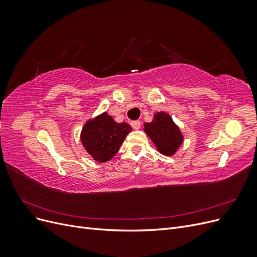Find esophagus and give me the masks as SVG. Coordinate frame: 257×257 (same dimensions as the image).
Returning <instances> with one entry per match:
<instances>
[{
  "mask_svg": "<svg viewBox=\"0 0 257 257\" xmlns=\"http://www.w3.org/2000/svg\"><path fill=\"white\" fill-rule=\"evenodd\" d=\"M131 125H132V127H133L134 130H138L139 127H141L142 123H141V121H138V120H136V121H132V122H131Z\"/></svg>",
  "mask_w": 257,
  "mask_h": 257,
  "instance_id": "obj_1",
  "label": "esophagus"
}]
</instances>
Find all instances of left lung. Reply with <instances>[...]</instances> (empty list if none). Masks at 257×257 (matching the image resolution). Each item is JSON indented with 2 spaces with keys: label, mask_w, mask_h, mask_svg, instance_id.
Listing matches in <instances>:
<instances>
[{
  "label": "left lung",
  "mask_w": 257,
  "mask_h": 257,
  "mask_svg": "<svg viewBox=\"0 0 257 257\" xmlns=\"http://www.w3.org/2000/svg\"><path fill=\"white\" fill-rule=\"evenodd\" d=\"M145 132L164 155H173L183 142L180 130L166 112H158L150 123H145Z\"/></svg>",
  "instance_id": "left-lung-1"
}]
</instances>
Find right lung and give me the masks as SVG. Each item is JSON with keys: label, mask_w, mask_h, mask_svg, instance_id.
Here are the masks:
<instances>
[{"label": "right lung", "mask_w": 257, "mask_h": 257, "mask_svg": "<svg viewBox=\"0 0 257 257\" xmlns=\"http://www.w3.org/2000/svg\"><path fill=\"white\" fill-rule=\"evenodd\" d=\"M131 131L127 123H116L112 116L104 112L84 124L81 142L93 159L103 163L114 157Z\"/></svg>", "instance_id": "add662e5"}]
</instances>
